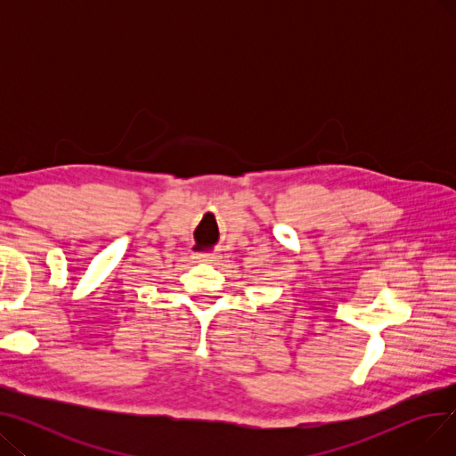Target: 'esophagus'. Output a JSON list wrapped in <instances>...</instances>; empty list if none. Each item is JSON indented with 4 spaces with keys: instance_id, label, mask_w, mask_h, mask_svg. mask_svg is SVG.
<instances>
[{
    "instance_id": "obj_1",
    "label": "esophagus",
    "mask_w": 456,
    "mask_h": 456,
    "mask_svg": "<svg viewBox=\"0 0 456 456\" xmlns=\"http://www.w3.org/2000/svg\"><path fill=\"white\" fill-rule=\"evenodd\" d=\"M198 258H200L201 262H214V258H216V256H214V255H210V253H200V255H198Z\"/></svg>"
}]
</instances>
